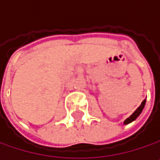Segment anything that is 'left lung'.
I'll list each match as a JSON object with an SVG mask.
<instances>
[{"instance_id": "1", "label": "left lung", "mask_w": 160, "mask_h": 160, "mask_svg": "<svg viewBox=\"0 0 160 160\" xmlns=\"http://www.w3.org/2000/svg\"><path fill=\"white\" fill-rule=\"evenodd\" d=\"M145 103H146V100H143L142 101V103H141V105L135 110V112L130 116V117H128L126 120L124 121V124H128V123H130V122H132V121H133L135 118H137L139 114H140V112H142V110H143V108H144V106H145Z\"/></svg>"}]
</instances>
